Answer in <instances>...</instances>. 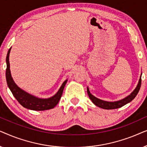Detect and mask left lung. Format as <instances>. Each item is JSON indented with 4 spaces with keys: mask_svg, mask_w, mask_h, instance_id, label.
I'll return each mask as SVG.
<instances>
[{
    "mask_svg": "<svg viewBox=\"0 0 147 147\" xmlns=\"http://www.w3.org/2000/svg\"><path fill=\"white\" fill-rule=\"evenodd\" d=\"M141 76H142V73H141V75L140 76V79H139V81L138 82L137 86H136L135 89L133 90V92H132L130 95H128V96H126V97H125L122 100H117V101H114V102H108V101H105V100L99 99V98L95 97V96L92 95V94L90 93L89 88L88 87H87L88 94V96H89L90 99L91 100L92 102H93L96 106H98V107L103 108V109H106V110H112V109L119 108L120 107H122V106L126 105V104L129 103V102H131L132 100L136 97V95H137L138 92H139L140 86H141Z\"/></svg>",
    "mask_w": 147,
    "mask_h": 147,
    "instance_id": "obj_1",
    "label": "left lung"
}]
</instances>
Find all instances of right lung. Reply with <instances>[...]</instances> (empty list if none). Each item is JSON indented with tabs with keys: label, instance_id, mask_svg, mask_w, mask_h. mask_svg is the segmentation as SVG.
I'll return each instance as SVG.
<instances>
[{
	"label": "right lung",
	"instance_id": "1",
	"mask_svg": "<svg viewBox=\"0 0 147 147\" xmlns=\"http://www.w3.org/2000/svg\"><path fill=\"white\" fill-rule=\"evenodd\" d=\"M11 47L8 51L7 58H6V63H7V69H6V79L8 87L11 90L12 94L14 96L20 104L24 108L27 109L36 110V111H43V110H49L53 108L57 105L61 98L63 94V89L67 83V80H65L63 83L61 84L57 93L51 97L48 98H41L37 96L32 95V94L25 92V90L20 88L12 78L11 70H10V63H9V55L11 52Z\"/></svg>",
	"mask_w": 147,
	"mask_h": 147
}]
</instances>
